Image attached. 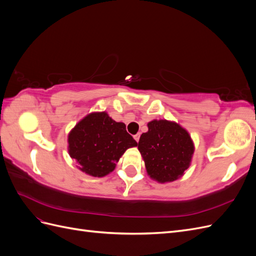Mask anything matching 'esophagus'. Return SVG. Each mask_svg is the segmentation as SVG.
I'll return each instance as SVG.
<instances>
[{
  "mask_svg": "<svg viewBox=\"0 0 256 256\" xmlns=\"http://www.w3.org/2000/svg\"><path fill=\"white\" fill-rule=\"evenodd\" d=\"M134 140H136V142H138V140H140V132L134 134Z\"/></svg>",
  "mask_w": 256,
  "mask_h": 256,
  "instance_id": "obj_1",
  "label": "esophagus"
}]
</instances>
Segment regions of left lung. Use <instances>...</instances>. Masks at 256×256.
Segmentation results:
<instances>
[{"label": "left lung", "instance_id": "1", "mask_svg": "<svg viewBox=\"0 0 256 256\" xmlns=\"http://www.w3.org/2000/svg\"><path fill=\"white\" fill-rule=\"evenodd\" d=\"M148 131L142 134L136 144L152 180L161 184L180 178L190 164L194 143L180 124L154 120L147 124Z\"/></svg>", "mask_w": 256, "mask_h": 256}]
</instances>
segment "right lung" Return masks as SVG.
Listing matches in <instances>:
<instances>
[{"label":"right lung","instance_id":"add662e5","mask_svg":"<svg viewBox=\"0 0 256 256\" xmlns=\"http://www.w3.org/2000/svg\"><path fill=\"white\" fill-rule=\"evenodd\" d=\"M134 146L125 124L115 122L106 111L88 114L68 134L69 156L80 171L94 177L113 172L124 152Z\"/></svg>","mask_w":256,"mask_h":256}]
</instances>
